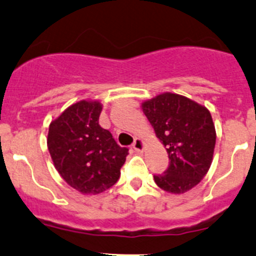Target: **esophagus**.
I'll list each match as a JSON object with an SVG mask.
<instances>
[{
  "instance_id": "34e87169",
  "label": "esophagus",
  "mask_w": 256,
  "mask_h": 256,
  "mask_svg": "<svg viewBox=\"0 0 256 256\" xmlns=\"http://www.w3.org/2000/svg\"><path fill=\"white\" fill-rule=\"evenodd\" d=\"M132 148H134V150L138 151V152H141V151L144 150V141L138 138H135V141H134V144H132Z\"/></svg>"
}]
</instances>
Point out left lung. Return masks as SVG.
<instances>
[{
	"mask_svg": "<svg viewBox=\"0 0 256 256\" xmlns=\"http://www.w3.org/2000/svg\"><path fill=\"white\" fill-rule=\"evenodd\" d=\"M142 111L168 155V168L154 175L156 185L172 194L196 186L209 171L216 141L209 110L185 96L166 92L145 101Z\"/></svg>",
	"mask_w": 256,
	"mask_h": 256,
	"instance_id": "obj_1",
	"label": "left lung"
}]
</instances>
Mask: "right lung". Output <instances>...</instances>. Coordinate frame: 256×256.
<instances>
[{"label":"right lung","mask_w":256,"mask_h":256,"mask_svg":"<svg viewBox=\"0 0 256 256\" xmlns=\"http://www.w3.org/2000/svg\"><path fill=\"white\" fill-rule=\"evenodd\" d=\"M102 106L80 101L52 121L47 136L50 155L62 178L82 194H100L118 182L128 155L108 130L98 125Z\"/></svg>","instance_id":"right-lung-1"}]
</instances>
